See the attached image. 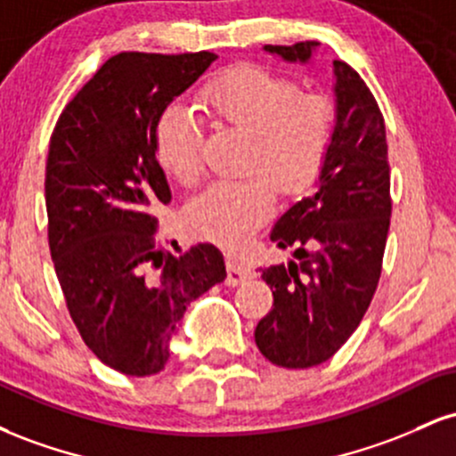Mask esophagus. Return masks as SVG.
Segmentation results:
<instances>
[{"label":"esophagus","instance_id":"obj_1","mask_svg":"<svg viewBox=\"0 0 456 456\" xmlns=\"http://www.w3.org/2000/svg\"><path fill=\"white\" fill-rule=\"evenodd\" d=\"M250 274H253V272H250V268L242 259L235 257V255H227V285L229 287L240 285V282L250 279Z\"/></svg>","mask_w":456,"mask_h":456}]
</instances>
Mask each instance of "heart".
Returning <instances> with one entry per match:
<instances>
[{
	"label": "heart",
	"instance_id": "obj_1",
	"mask_svg": "<svg viewBox=\"0 0 456 456\" xmlns=\"http://www.w3.org/2000/svg\"><path fill=\"white\" fill-rule=\"evenodd\" d=\"M203 109L216 124L253 134L246 169L265 171L281 191H302L315 180L330 148L334 113L323 96H300L296 83L261 68H238L208 87ZM156 156L182 186L203 174L201 128L182 104L162 113L156 128ZM272 188L261 175L221 182L186 210L199 235L240 246L272 210Z\"/></svg>",
	"mask_w": 456,
	"mask_h": 456
}]
</instances>
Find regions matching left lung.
Segmentation results:
<instances>
[{
  "label": "left lung",
  "instance_id": "obj_1",
  "mask_svg": "<svg viewBox=\"0 0 456 456\" xmlns=\"http://www.w3.org/2000/svg\"><path fill=\"white\" fill-rule=\"evenodd\" d=\"M319 43L265 45L287 64H311ZM334 126L315 192L270 232L287 264L261 268L274 306L255 328L272 364L308 369L332 358L362 322L381 274L390 227L386 124L373 94L345 61L332 64Z\"/></svg>",
  "mask_w": 456,
  "mask_h": 456
}]
</instances>
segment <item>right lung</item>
I'll list each match as a JSON object with an SVG mask.
<instances>
[{
	"label": "right lung",
	"instance_id": "obj_1",
	"mask_svg": "<svg viewBox=\"0 0 456 456\" xmlns=\"http://www.w3.org/2000/svg\"><path fill=\"white\" fill-rule=\"evenodd\" d=\"M216 55L119 53L68 102L46 159L49 246L68 311L98 360L133 378L165 369L186 306L227 279L223 253L156 246L171 201L156 156L162 113Z\"/></svg>",
	"mask_w": 456,
	"mask_h": 456
}]
</instances>
